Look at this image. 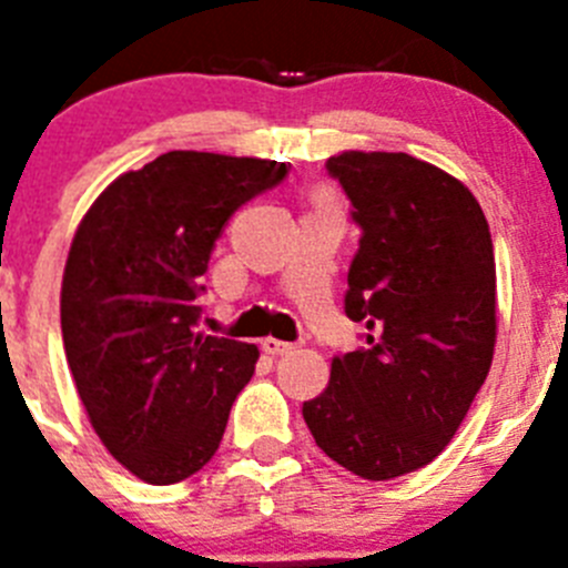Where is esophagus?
<instances>
[{
	"label": "esophagus",
	"mask_w": 568,
	"mask_h": 568,
	"mask_svg": "<svg viewBox=\"0 0 568 568\" xmlns=\"http://www.w3.org/2000/svg\"><path fill=\"white\" fill-rule=\"evenodd\" d=\"M261 349L267 355H287L293 353L295 344H290V341H281V338H264L261 341Z\"/></svg>",
	"instance_id": "obj_1"
}]
</instances>
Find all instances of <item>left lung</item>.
I'll return each instance as SVG.
<instances>
[{
  "instance_id": "8db88e82",
  "label": "left lung",
  "mask_w": 568,
  "mask_h": 568,
  "mask_svg": "<svg viewBox=\"0 0 568 568\" xmlns=\"http://www.w3.org/2000/svg\"><path fill=\"white\" fill-rule=\"evenodd\" d=\"M327 170L353 204L344 310L366 346L304 400L315 444L366 480L426 466L458 433L495 353V250L475 195L409 153L349 150Z\"/></svg>"
}]
</instances>
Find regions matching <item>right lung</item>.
Returning a JSON list of instances; mask_svg holds the SVG:
<instances>
[{"instance_id": "add662e5", "label": "right lung", "mask_w": 568, "mask_h": 568, "mask_svg": "<svg viewBox=\"0 0 568 568\" xmlns=\"http://www.w3.org/2000/svg\"><path fill=\"white\" fill-rule=\"evenodd\" d=\"M287 164L170 150L119 175L84 213L62 278V338L88 418L122 466L155 486L222 444L258 346L195 329L202 275L230 215Z\"/></svg>"}]
</instances>
